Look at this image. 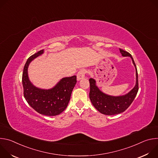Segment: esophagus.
<instances>
[{
  "label": "esophagus",
  "instance_id": "34e87169",
  "mask_svg": "<svg viewBox=\"0 0 158 158\" xmlns=\"http://www.w3.org/2000/svg\"><path fill=\"white\" fill-rule=\"evenodd\" d=\"M85 74V71L82 69L79 71V73L77 74V80L79 81L82 79L84 78Z\"/></svg>",
  "mask_w": 158,
  "mask_h": 158
}]
</instances>
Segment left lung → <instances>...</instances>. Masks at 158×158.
Instances as JSON below:
<instances>
[{"instance_id":"8db88e82","label":"left lung","mask_w":158,"mask_h":158,"mask_svg":"<svg viewBox=\"0 0 158 158\" xmlns=\"http://www.w3.org/2000/svg\"><path fill=\"white\" fill-rule=\"evenodd\" d=\"M119 51L123 57L131 58L132 64L136 69V84L128 93L118 96L108 95L101 91L96 85V81L94 79H89L90 100L94 107L101 113L105 115H115L125 111L131 104L138 92V71L134 59L129 52L121 49H119Z\"/></svg>"}]
</instances>
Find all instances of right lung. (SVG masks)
<instances>
[{
	"label": "right lung",
	"mask_w": 158,
	"mask_h": 158,
	"mask_svg": "<svg viewBox=\"0 0 158 158\" xmlns=\"http://www.w3.org/2000/svg\"><path fill=\"white\" fill-rule=\"evenodd\" d=\"M44 52V49L31 56L27 60L22 74L24 96L27 103L39 114L54 116L62 112L71 99L73 90L77 82L76 76L64 77L53 87L48 89L35 86L28 76L30 63Z\"/></svg>",
	"instance_id": "right-lung-1"
}]
</instances>
